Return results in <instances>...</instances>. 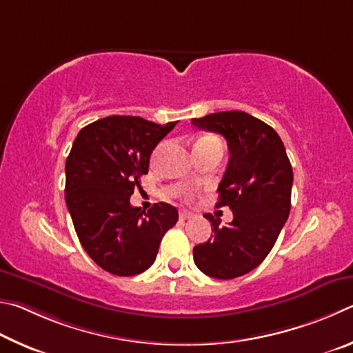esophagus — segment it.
Instances as JSON below:
<instances>
[{
	"label": "esophagus",
	"mask_w": 353,
	"mask_h": 353,
	"mask_svg": "<svg viewBox=\"0 0 353 353\" xmlns=\"http://www.w3.org/2000/svg\"><path fill=\"white\" fill-rule=\"evenodd\" d=\"M192 217H194V214L189 212V211H181L180 212V219L181 220H188V219H192Z\"/></svg>",
	"instance_id": "34e87169"
}]
</instances>
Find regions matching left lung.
<instances>
[{
  "label": "left lung",
  "mask_w": 353,
  "mask_h": 353,
  "mask_svg": "<svg viewBox=\"0 0 353 353\" xmlns=\"http://www.w3.org/2000/svg\"><path fill=\"white\" fill-rule=\"evenodd\" d=\"M225 136L230 161L219 184L217 206H230L226 226L211 214L214 236L194 248L200 271L234 279L254 270L273 250L292 208L293 169L273 127L245 111H220L190 121Z\"/></svg>",
  "instance_id": "1"
}]
</instances>
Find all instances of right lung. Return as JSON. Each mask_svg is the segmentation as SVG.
<instances>
[{"mask_svg": "<svg viewBox=\"0 0 353 353\" xmlns=\"http://www.w3.org/2000/svg\"><path fill=\"white\" fill-rule=\"evenodd\" d=\"M176 122L108 116L80 130L66 158L65 200L83 250L102 270L134 276L150 268L178 211L167 203L148 211L130 205L153 148Z\"/></svg>", "mask_w": 353, "mask_h": 353, "instance_id": "add662e5", "label": "right lung"}]
</instances>
